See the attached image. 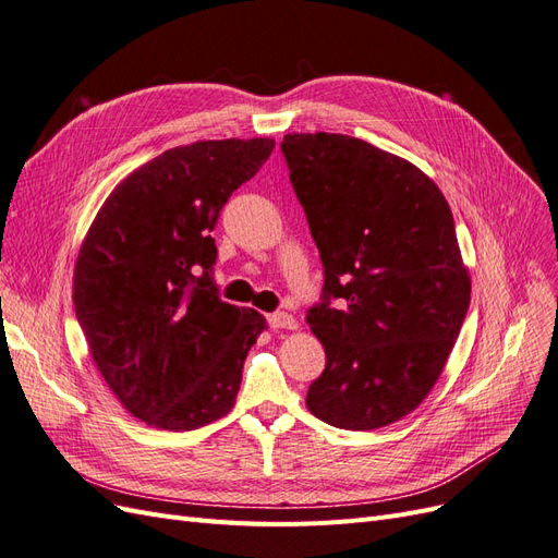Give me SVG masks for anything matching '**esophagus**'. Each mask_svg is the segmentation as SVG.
Here are the masks:
<instances>
[{"mask_svg":"<svg viewBox=\"0 0 558 558\" xmlns=\"http://www.w3.org/2000/svg\"><path fill=\"white\" fill-rule=\"evenodd\" d=\"M266 322L271 329H296V319L287 313H271L266 315Z\"/></svg>","mask_w":558,"mask_h":558,"instance_id":"esophagus-1","label":"esophagus"}]
</instances>
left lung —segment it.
Returning <instances> with one entry per match:
<instances>
[{"label": "left lung", "mask_w": 558, "mask_h": 558, "mask_svg": "<svg viewBox=\"0 0 558 558\" xmlns=\"http://www.w3.org/2000/svg\"><path fill=\"white\" fill-rule=\"evenodd\" d=\"M280 148L325 264L305 319L327 366L305 405L348 430L399 422L438 383L469 313L452 210L424 171L362 138L287 134Z\"/></svg>", "instance_id": "8db88e82"}]
</instances>
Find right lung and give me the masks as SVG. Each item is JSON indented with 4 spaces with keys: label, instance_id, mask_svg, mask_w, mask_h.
Wrapping results in <instances>:
<instances>
[{
    "label": "right lung",
    "instance_id": "add662e5",
    "mask_svg": "<svg viewBox=\"0 0 558 558\" xmlns=\"http://www.w3.org/2000/svg\"><path fill=\"white\" fill-rule=\"evenodd\" d=\"M274 146L225 138L161 153L109 194L81 245V329L106 385L148 426L192 430L236 403L266 319L218 296L210 231Z\"/></svg>",
    "mask_w": 558,
    "mask_h": 558
}]
</instances>
